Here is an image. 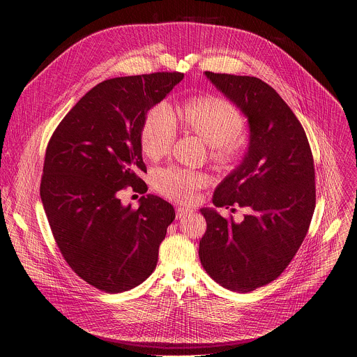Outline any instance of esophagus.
Returning <instances> with one entry per match:
<instances>
[{"label": "esophagus", "mask_w": 357, "mask_h": 357, "mask_svg": "<svg viewBox=\"0 0 357 357\" xmlns=\"http://www.w3.org/2000/svg\"><path fill=\"white\" fill-rule=\"evenodd\" d=\"M192 213H193V211H190L188 208H181V206L176 208V219H182V218L190 216Z\"/></svg>", "instance_id": "obj_1"}]
</instances>
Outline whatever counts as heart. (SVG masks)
I'll list each match as a JSON object with an SVG mask.
<instances>
[{"instance_id": "b5f03b06", "label": "heart", "mask_w": 357, "mask_h": 357, "mask_svg": "<svg viewBox=\"0 0 357 357\" xmlns=\"http://www.w3.org/2000/svg\"><path fill=\"white\" fill-rule=\"evenodd\" d=\"M182 126L211 146V155L219 164H229L240 155L243 142L240 132L244 120L230 101L216 96H202L188 100L178 110ZM176 137V124L168 106L152 107L142 124L141 148L145 157L158 160L171 149ZM208 183L202 172L182 168H167L155 178L157 189L167 197L190 203L196 190Z\"/></svg>"}]
</instances>
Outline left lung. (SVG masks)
Returning a JSON list of instances; mask_svg holds the SVG:
<instances>
[{
  "mask_svg": "<svg viewBox=\"0 0 357 357\" xmlns=\"http://www.w3.org/2000/svg\"><path fill=\"white\" fill-rule=\"evenodd\" d=\"M205 76L241 112L250 131L244 157L218 185L213 205L237 203L250 213L236 223L215 208L200 209L208 229L199 259L222 287L250 292L274 281L307 236L315 211L314 158L301 123L271 86L251 76Z\"/></svg>",
  "mask_w": 357,
  "mask_h": 357,
  "instance_id": "left-lung-1",
  "label": "left lung"
}]
</instances>
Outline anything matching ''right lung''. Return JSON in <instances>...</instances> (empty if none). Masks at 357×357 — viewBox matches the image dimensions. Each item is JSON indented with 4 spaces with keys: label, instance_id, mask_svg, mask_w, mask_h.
I'll use <instances>...</instances> for the list:
<instances>
[{
    "label": "right lung",
    "instance_id": "obj_1",
    "mask_svg": "<svg viewBox=\"0 0 357 357\" xmlns=\"http://www.w3.org/2000/svg\"><path fill=\"white\" fill-rule=\"evenodd\" d=\"M183 73L158 72L105 80L87 91L50 138L40 182L42 205L70 268L110 294L144 282L157 267L158 248L175 219L155 195L124 206L119 192L144 190L141 130L146 113Z\"/></svg>",
    "mask_w": 357,
    "mask_h": 357
}]
</instances>
